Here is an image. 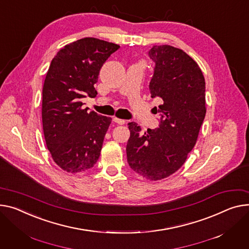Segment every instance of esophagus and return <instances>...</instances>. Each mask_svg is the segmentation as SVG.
I'll use <instances>...</instances> for the list:
<instances>
[{
  "label": "esophagus",
  "instance_id": "1",
  "mask_svg": "<svg viewBox=\"0 0 249 249\" xmlns=\"http://www.w3.org/2000/svg\"><path fill=\"white\" fill-rule=\"evenodd\" d=\"M113 121H114L115 123L120 124V125L125 124V120H123V119H119V118H116V117H114V118H113Z\"/></svg>",
  "mask_w": 249,
  "mask_h": 249
}]
</instances>
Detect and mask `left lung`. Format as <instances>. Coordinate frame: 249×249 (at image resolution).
<instances>
[{
	"mask_svg": "<svg viewBox=\"0 0 249 249\" xmlns=\"http://www.w3.org/2000/svg\"><path fill=\"white\" fill-rule=\"evenodd\" d=\"M149 57L155 62L149 90L163 101L158 107L160 124L142 134L135 122L128 123L126 153L132 170L157 181L176 172L196 144L206 113L205 80L198 64L181 49L153 46Z\"/></svg>",
	"mask_w": 249,
	"mask_h": 249,
	"instance_id": "left-lung-1",
	"label": "left lung"
}]
</instances>
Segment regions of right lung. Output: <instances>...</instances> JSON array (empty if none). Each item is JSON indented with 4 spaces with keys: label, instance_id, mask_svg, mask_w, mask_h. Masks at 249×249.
<instances>
[{
    "label": "right lung",
    "instance_id": "add662e5",
    "mask_svg": "<svg viewBox=\"0 0 249 249\" xmlns=\"http://www.w3.org/2000/svg\"><path fill=\"white\" fill-rule=\"evenodd\" d=\"M119 48L83 38L62 48L50 65L43 86V131L48 150L65 171L84 172L100 156L112 119L83 109L81 99L96 97L99 72Z\"/></svg>",
    "mask_w": 249,
    "mask_h": 249
}]
</instances>
